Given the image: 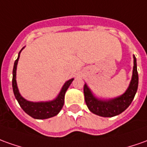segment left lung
Here are the masks:
<instances>
[{
    "mask_svg": "<svg viewBox=\"0 0 147 147\" xmlns=\"http://www.w3.org/2000/svg\"><path fill=\"white\" fill-rule=\"evenodd\" d=\"M138 86V74L136 57L134 56L132 79L125 94L111 100H99L92 94L86 84L84 86V95L87 107L92 113L102 117H114L122 113L131 104Z\"/></svg>",
    "mask_w": 147,
    "mask_h": 147,
    "instance_id": "1",
    "label": "left lung"
}]
</instances>
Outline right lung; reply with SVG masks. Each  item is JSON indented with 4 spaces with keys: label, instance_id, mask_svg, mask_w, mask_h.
<instances>
[{
    "label": "right lung",
    "instance_id": "1",
    "mask_svg": "<svg viewBox=\"0 0 147 147\" xmlns=\"http://www.w3.org/2000/svg\"><path fill=\"white\" fill-rule=\"evenodd\" d=\"M23 49V48H22ZM21 49V50H22ZM18 54V57L14 62L13 70V90L15 98L18 100L19 105L22 108V110L25 111L27 114L31 116L32 118L36 119H46L49 118H52L55 116L60 112L62 109L64 105V99H65V94L68 90L69 86L72 83L74 78L67 81L62 87L60 94H58L57 98L51 102H29L25 98H23L18 91V86H17V81H16V70H17V65H18V59L20 57V53Z\"/></svg>",
    "mask_w": 147,
    "mask_h": 147
}]
</instances>
